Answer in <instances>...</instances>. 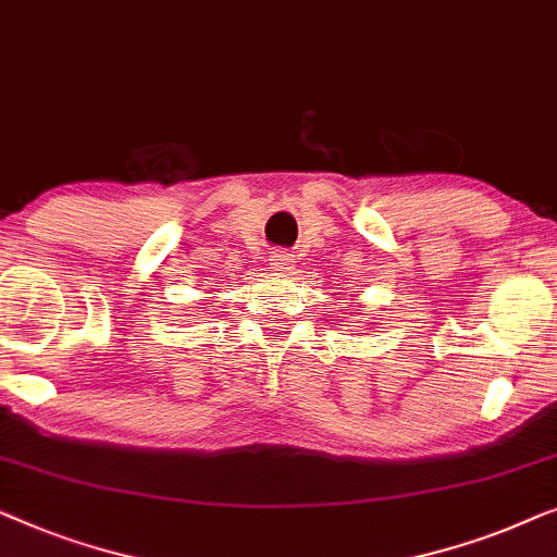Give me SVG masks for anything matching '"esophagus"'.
I'll use <instances>...</instances> for the list:
<instances>
[{
    "label": "esophagus",
    "instance_id": "34e87169",
    "mask_svg": "<svg viewBox=\"0 0 557 557\" xmlns=\"http://www.w3.org/2000/svg\"><path fill=\"white\" fill-rule=\"evenodd\" d=\"M270 268L275 270V272H289L293 270V255H287V252H272L270 255Z\"/></svg>",
    "mask_w": 557,
    "mask_h": 557
}]
</instances>
